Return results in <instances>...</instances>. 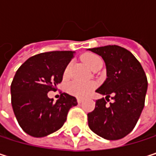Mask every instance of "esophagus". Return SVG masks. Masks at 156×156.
Masks as SVG:
<instances>
[{"mask_svg":"<svg viewBox=\"0 0 156 156\" xmlns=\"http://www.w3.org/2000/svg\"><path fill=\"white\" fill-rule=\"evenodd\" d=\"M77 101H78V104H80V103H82L83 99H82V98H78V99H77Z\"/></svg>","mask_w":156,"mask_h":156,"instance_id":"1","label":"esophagus"}]
</instances>
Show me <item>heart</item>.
<instances>
[{
	"label": "heart",
	"instance_id": "b5f03b06",
	"mask_svg": "<svg viewBox=\"0 0 156 156\" xmlns=\"http://www.w3.org/2000/svg\"><path fill=\"white\" fill-rule=\"evenodd\" d=\"M82 60L91 69H94L98 66L103 64L102 58L92 52H87L82 55ZM70 69V64H69L64 71V76L68 77ZM96 87V83L94 81H81V80H74L70 82L67 86V91L69 94L75 96L77 98H85L87 97L94 88Z\"/></svg>",
	"mask_w": 156,
	"mask_h": 156
}]
</instances>
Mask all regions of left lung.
Returning <instances> with one entry per match:
<instances>
[{
  "label": "left lung",
  "instance_id": "1",
  "mask_svg": "<svg viewBox=\"0 0 156 156\" xmlns=\"http://www.w3.org/2000/svg\"><path fill=\"white\" fill-rule=\"evenodd\" d=\"M89 50L103 58L108 78L96 90L106 98L98 99L95 109L87 114L88 126L105 139L124 138L135 128L144 107L146 75L140 62L125 48L108 45Z\"/></svg>",
  "mask_w": 156,
  "mask_h": 156
}]
</instances>
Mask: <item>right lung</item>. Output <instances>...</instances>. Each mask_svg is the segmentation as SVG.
<instances>
[{"label": "right lung", "mask_w": 156, "mask_h": 156, "mask_svg": "<svg viewBox=\"0 0 156 156\" xmlns=\"http://www.w3.org/2000/svg\"><path fill=\"white\" fill-rule=\"evenodd\" d=\"M73 51H48L28 58L16 71L11 85L16 119L28 135L43 137L61 128L69 109L78 105L75 97L61 93L53 102L48 92L62 81Z\"/></svg>", "instance_id": "obj_1"}]
</instances>
